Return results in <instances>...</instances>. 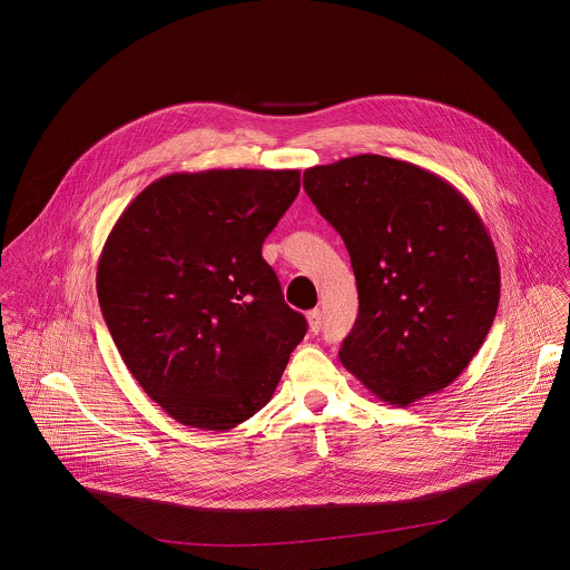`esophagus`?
I'll return each mask as SVG.
<instances>
[{"instance_id":"34e87169","label":"esophagus","mask_w":570,"mask_h":570,"mask_svg":"<svg viewBox=\"0 0 570 570\" xmlns=\"http://www.w3.org/2000/svg\"><path fill=\"white\" fill-rule=\"evenodd\" d=\"M307 325H309V332L312 334H318L321 327H323V314L321 309H309L307 312Z\"/></svg>"}]
</instances>
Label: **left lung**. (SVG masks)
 <instances>
[{
    "label": "left lung",
    "instance_id": "8db88e82",
    "mask_svg": "<svg viewBox=\"0 0 570 570\" xmlns=\"http://www.w3.org/2000/svg\"><path fill=\"white\" fill-rule=\"evenodd\" d=\"M303 188L344 238L357 281L341 364L397 406L449 386L499 309V258L481 215L435 173L382 155L307 168Z\"/></svg>",
    "mask_w": 570,
    "mask_h": 570
}]
</instances>
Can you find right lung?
<instances>
[{
    "label": "right lung",
    "instance_id": "obj_1",
    "mask_svg": "<svg viewBox=\"0 0 570 570\" xmlns=\"http://www.w3.org/2000/svg\"><path fill=\"white\" fill-rule=\"evenodd\" d=\"M298 188V170L173 173L109 232L100 312L128 371L173 420L226 431L272 400L307 323L261 249Z\"/></svg>",
    "mask_w": 570,
    "mask_h": 570
}]
</instances>
